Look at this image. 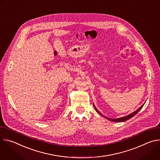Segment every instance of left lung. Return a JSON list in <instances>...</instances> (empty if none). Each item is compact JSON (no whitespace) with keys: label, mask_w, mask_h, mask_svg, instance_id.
Instances as JSON below:
<instances>
[{"label":"left lung","mask_w":160,"mask_h":160,"mask_svg":"<svg viewBox=\"0 0 160 160\" xmlns=\"http://www.w3.org/2000/svg\"><path fill=\"white\" fill-rule=\"evenodd\" d=\"M94 105V108H95V109H96V111L99 113V114H100V115H101V116H102L103 117H104V118H106V119H108V120H110V121H112V122H125V121H127V120H129V119H130L131 118H132L133 117H134L137 113H138L141 109H142V108L144 106V104H142L139 109H137L136 111H135L134 112H133L132 113H131V114H130V115H127V116H126V117H122V118H116V119H111V118H107V117H104V116H103L102 114L98 110V109L96 108V106H94V104H93Z\"/></svg>","instance_id":"8db88e82"}]
</instances>
